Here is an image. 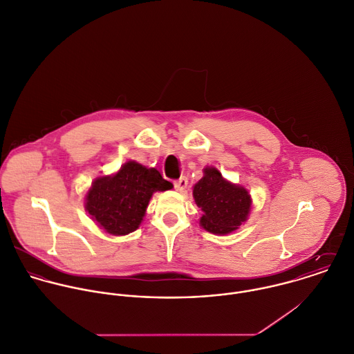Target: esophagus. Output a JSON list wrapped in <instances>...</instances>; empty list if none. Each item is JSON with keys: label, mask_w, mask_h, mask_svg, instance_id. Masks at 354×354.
I'll list each match as a JSON object with an SVG mask.
<instances>
[{"label": "esophagus", "mask_w": 354, "mask_h": 354, "mask_svg": "<svg viewBox=\"0 0 354 354\" xmlns=\"http://www.w3.org/2000/svg\"><path fill=\"white\" fill-rule=\"evenodd\" d=\"M187 185H188V178H187L185 176L180 177V178L174 183V187H176V189H177L178 192H183V191L187 188Z\"/></svg>", "instance_id": "34e87169"}]
</instances>
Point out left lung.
Masks as SVG:
<instances>
[{"label":"left lung","mask_w":354,"mask_h":354,"mask_svg":"<svg viewBox=\"0 0 354 354\" xmlns=\"http://www.w3.org/2000/svg\"><path fill=\"white\" fill-rule=\"evenodd\" d=\"M194 199L203 212L202 228L216 235L236 231L251 209L248 191L225 180L216 167L203 169V177L194 185Z\"/></svg>","instance_id":"left-lung-1"}]
</instances>
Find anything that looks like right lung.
I'll return each instance as SVG.
<instances>
[{
    "mask_svg": "<svg viewBox=\"0 0 354 354\" xmlns=\"http://www.w3.org/2000/svg\"><path fill=\"white\" fill-rule=\"evenodd\" d=\"M173 184L155 167L129 160L113 176L97 177L85 198V210L92 220L114 236L136 231L153 192L171 189Z\"/></svg>",
    "mask_w": 354,
    "mask_h": 354,
    "instance_id": "1",
    "label": "right lung"
}]
</instances>
